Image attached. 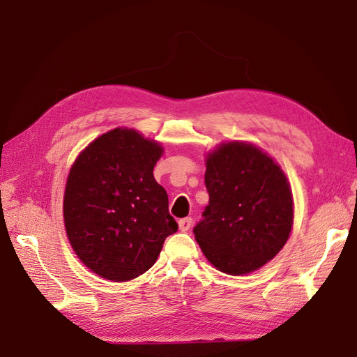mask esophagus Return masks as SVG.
I'll return each instance as SVG.
<instances>
[{
	"mask_svg": "<svg viewBox=\"0 0 357 357\" xmlns=\"http://www.w3.org/2000/svg\"><path fill=\"white\" fill-rule=\"evenodd\" d=\"M190 226H192V218H185V219H180L178 220V228H180V231H189L190 229Z\"/></svg>",
	"mask_w": 357,
	"mask_h": 357,
	"instance_id": "obj_1",
	"label": "esophagus"
}]
</instances>
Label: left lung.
<instances>
[{
    "instance_id": "1",
    "label": "left lung",
    "mask_w": 357,
    "mask_h": 357,
    "mask_svg": "<svg viewBox=\"0 0 357 357\" xmlns=\"http://www.w3.org/2000/svg\"><path fill=\"white\" fill-rule=\"evenodd\" d=\"M205 164L210 201L193 228L195 238L219 271L253 273L282 250L290 235L289 181L271 158L247 143H223Z\"/></svg>"
}]
</instances>
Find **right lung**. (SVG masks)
I'll list each match as a JSON object with an SVG mask.
<instances>
[{"mask_svg":"<svg viewBox=\"0 0 357 357\" xmlns=\"http://www.w3.org/2000/svg\"><path fill=\"white\" fill-rule=\"evenodd\" d=\"M160 144L128 128L92 142L74 160L63 195L70 244L91 271L128 282L152 268L178 225L153 177Z\"/></svg>","mask_w":357,"mask_h":357,"instance_id":"obj_1","label":"right lung"}]
</instances>
